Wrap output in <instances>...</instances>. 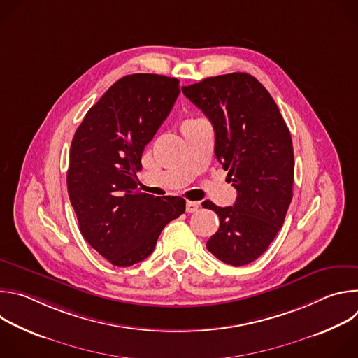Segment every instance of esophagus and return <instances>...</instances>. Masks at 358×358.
Instances as JSON below:
<instances>
[{
    "instance_id": "34e87169",
    "label": "esophagus",
    "mask_w": 358,
    "mask_h": 358,
    "mask_svg": "<svg viewBox=\"0 0 358 358\" xmlns=\"http://www.w3.org/2000/svg\"><path fill=\"white\" fill-rule=\"evenodd\" d=\"M199 210V202H194V201H187L185 203V211L188 214H192V213H196Z\"/></svg>"
}]
</instances>
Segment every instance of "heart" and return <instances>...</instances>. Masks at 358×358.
I'll use <instances>...</instances> for the list:
<instances>
[{"instance_id": "obj_1", "label": "heart", "mask_w": 358, "mask_h": 358, "mask_svg": "<svg viewBox=\"0 0 358 358\" xmlns=\"http://www.w3.org/2000/svg\"><path fill=\"white\" fill-rule=\"evenodd\" d=\"M187 122H188V120H187Z\"/></svg>"}]
</instances>
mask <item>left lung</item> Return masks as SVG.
<instances>
[{"mask_svg":"<svg viewBox=\"0 0 358 358\" xmlns=\"http://www.w3.org/2000/svg\"><path fill=\"white\" fill-rule=\"evenodd\" d=\"M182 93L213 123L215 157L238 192L234 207L207 203L220 217L207 248L228 265H248L268 249L290 206V131L269 92L249 73L207 78Z\"/></svg>","mask_w":358,"mask_h":358,"instance_id":"obj_1","label":"left lung"}]
</instances>
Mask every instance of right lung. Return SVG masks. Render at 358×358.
<instances>
[{"label":"right lung","instance_id":"obj_1","mask_svg":"<svg viewBox=\"0 0 358 358\" xmlns=\"http://www.w3.org/2000/svg\"><path fill=\"white\" fill-rule=\"evenodd\" d=\"M180 94L178 79L127 75L89 109L69 151L68 192L87 243L115 266H131L155 250L185 199L137 189L144 147Z\"/></svg>","mask_w":358,"mask_h":358}]
</instances>
